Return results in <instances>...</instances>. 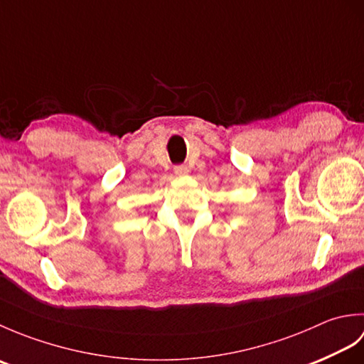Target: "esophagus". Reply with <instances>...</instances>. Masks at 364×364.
I'll return each mask as SVG.
<instances>
[{"label": "esophagus", "mask_w": 364, "mask_h": 364, "mask_svg": "<svg viewBox=\"0 0 364 364\" xmlns=\"http://www.w3.org/2000/svg\"><path fill=\"white\" fill-rule=\"evenodd\" d=\"M173 172L176 176H186L189 173V167L188 166H175Z\"/></svg>", "instance_id": "1"}]
</instances>
